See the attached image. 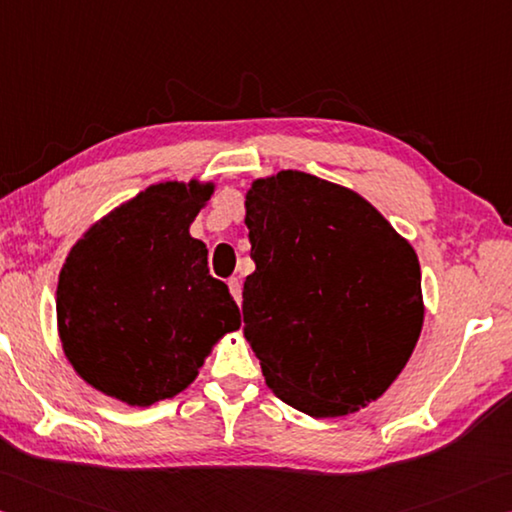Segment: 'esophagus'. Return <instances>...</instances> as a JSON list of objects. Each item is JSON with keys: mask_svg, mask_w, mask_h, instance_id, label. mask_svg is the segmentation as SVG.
<instances>
[{"mask_svg": "<svg viewBox=\"0 0 512 512\" xmlns=\"http://www.w3.org/2000/svg\"><path fill=\"white\" fill-rule=\"evenodd\" d=\"M229 292H231V297L236 299V303L240 306V301H242V285H240V279H236V276H233V279H229Z\"/></svg>", "mask_w": 512, "mask_h": 512, "instance_id": "esophagus-1", "label": "esophagus"}]
</instances>
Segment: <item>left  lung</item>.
Instances as JSON below:
<instances>
[{
    "label": "left lung",
    "instance_id": "left-lung-1",
    "mask_svg": "<svg viewBox=\"0 0 512 512\" xmlns=\"http://www.w3.org/2000/svg\"><path fill=\"white\" fill-rule=\"evenodd\" d=\"M245 211L242 333L267 387L312 418L371 405L423 330L416 249L360 193L301 170L254 179Z\"/></svg>",
    "mask_w": 512,
    "mask_h": 512
}]
</instances>
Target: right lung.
Masks as SVG:
<instances>
[{
  "label": "right lung",
  "instance_id": "1",
  "mask_svg": "<svg viewBox=\"0 0 512 512\" xmlns=\"http://www.w3.org/2000/svg\"><path fill=\"white\" fill-rule=\"evenodd\" d=\"M213 182H159L94 222L60 270L62 351L89 387L130 407L175 398L213 346L240 328L191 224Z\"/></svg>",
  "mask_w": 512,
  "mask_h": 512
}]
</instances>
